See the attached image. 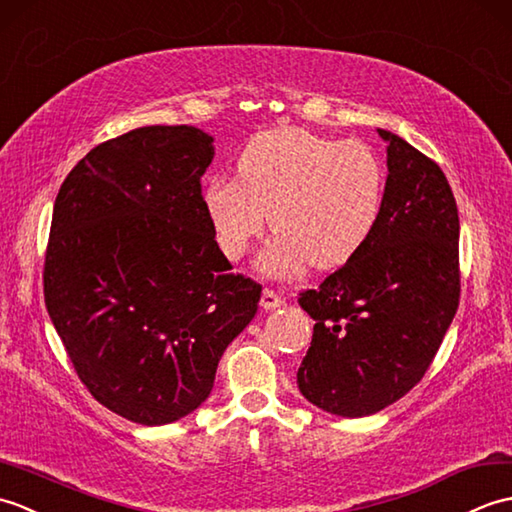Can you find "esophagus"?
I'll list each match as a JSON object with an SVG mask.
<instances>
[{
	"mask_svg": "<svg viewBox=\"0 0 512 512\" xmlns=\"http://www.w3.org/2000/svg\"><path fill=\"white\" fill-rule=\"evenodd\" d=\"M282 304H285V300H282L276 291L265 289V291H263V295H260V306H263L265 311H274V309H280Z\"/></svg>",
	"mask_w": 512,
	"mask_h": 512,
	"instance_id": "1",
	"label": "esophagus"
}]
</instances>
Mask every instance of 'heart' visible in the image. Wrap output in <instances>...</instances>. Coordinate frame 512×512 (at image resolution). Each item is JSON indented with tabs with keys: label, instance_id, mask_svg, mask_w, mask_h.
I'll return each instance as SVG.
<instances>
[{
	"label": "heart",
	"instance_id": "1",
	"mask_svg": "<svg viewBox=\"0 0 512 512\" xmlns=\"http://www.w3.org/2000/svg\"><path fill=\"white\" fill-rule=\"evenodd\" d=\"M385 173L368 144L328 140L304 129L256 135L234 177L203 188V210L230 260L269 225L276 232L258 258L265 276H291L304 265L335 269L361 252L377 227Z\"/></svg>",
	"mask_w": 512,
	"mask_h": 512
}]
</instances>
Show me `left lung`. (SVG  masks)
Segmentation results:
<instances>
[{
  "mask_svg": "<svg viewBox=\"0 0 512 512\" xmlns=\"http://www.w3.org/2000/svg\"><path fill=\"white\" fill-rule=\"evenodd\" d=\"M388 142L377 227L357 256L300 293L313 342L298 388L320 410L370 416L423 379L458 311V208L449 181L410 142Z\"/></svg>",
  "mask_w": 512,
  "mask_h": 512,
  "instance_id": "obj_1",
  "label": "left lung"
}]
</instances>
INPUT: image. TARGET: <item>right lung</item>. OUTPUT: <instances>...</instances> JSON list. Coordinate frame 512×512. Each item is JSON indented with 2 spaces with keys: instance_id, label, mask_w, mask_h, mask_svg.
I'll return each mask as SVG.
<instances>
[{
  "instance_id": "add662e5",
  "label": "right lung",
  "mask_w": 512,
  "mask_h": 512,
  "mask_svg": "<svg viewBox=\"0 0 512 512\" xmlns=\"http://www.w3.org/2000/svg\"><path fill=\"white\" fill-rule=\"evenodd\" d=\"M212 142L188 124L133 129L89 151L54 201L50 320L94 399L140 425L195 412L258 311L260 285L232 274L203 210Z\"/></svg>"
}]
</instances>
